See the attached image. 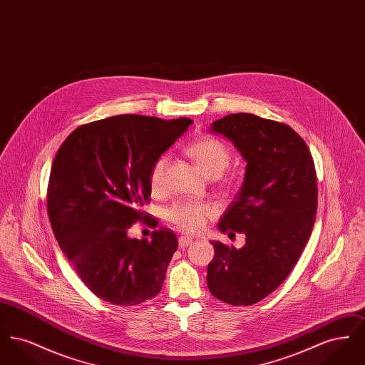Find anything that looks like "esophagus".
<instances>
[{"label": "esophagus", "mask_w": 365, "mask_h": 365, "mask_svg": "<svg viewBox=\"0 0 365 365\" xmlns=\"http://www.w3.org/2000/svg\"><path fill=\"white\" fill-rule=\"evenodd\" d=\"M191 243H192V238L190 237H186V235H182L180 238H179V247H187V246H190Z\"/></svg>", "instance_id": "1"}]
</instances>
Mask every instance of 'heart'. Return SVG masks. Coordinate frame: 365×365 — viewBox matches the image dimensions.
<instances>
[{
	"instance_id": "1",
	"label": "heart",
	"mask_w": 365,
	"mask_h": 365,
	"mask_svg": "<svg viewBox=\"0 0 365 365\" xmlns=\"http://www.w3.org/2000/svg\"><path fill=\"white\" fill-rule=\"evenodd\" d=\"M187 153L195 161L204 174H222L230 161V152L226 146L213 138H201L192 142ZM167 157L161 156L150 171V187L158 190L164 182V170ZM215 215V209L201 201H178L165 210V217L173 226L186 231L197 232Z\"/></svg>"
}]
</instances>
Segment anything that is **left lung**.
Listing matches in <instances>:
<instances>
[{
  "instance_id": "left-lung-1",
  "label": "left lung",
  "mask_w": 365,
  "mask_h": 365,
  "mask_svg": "<svg viewBox=\"0 0 365 365\" xmlns=\"http://www.w3.org/2000/svg\"><path fill=\"white\" fill-rule=\"evenodd\" d=\"M246 161L238 198L220 219L222 232H242L241 249L213 243L209 292L230 305H253L294 268L317 209V182L307 143L292 127L252 113H232L209 127Z\"/></svg>"
}]
</instances>
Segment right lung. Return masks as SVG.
<instances>
[{
  "instance_id": "1",
  "label": "right lung",
  "mask_w": 365,
  "mask_h": 365,
  "mask_svg": "<svg viewBox=\"0 0 365 365\" xmlns=\"http://www.w3.org/2000/svg\"><path fill=\"white\" fill-rule=\"evenodd\" d=\"M190 119L119 115L72 131L53 161L48 213L54 237L87 287L113 305L156 297L178 249L168 228L150 241L127 231L150 201V171ZM148 223L156 227L149 217Z\"/></svg>"
}]
</instances>
